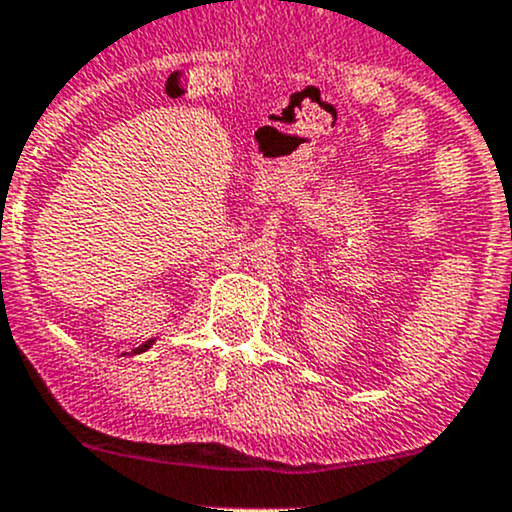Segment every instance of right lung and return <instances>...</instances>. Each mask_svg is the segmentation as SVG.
<instances>
[{
  "label": "right lung",
  "instance_id": "1",
  "mask_svg": "<svg viewBox=\"0 0 512 512\" xmlns=\"http://www.w3.org/2000/svg\"><path fill=\"white\" fill-rule=\"evenodd\" d=\"M152 343H154V341H147V343H144V346L134 348V353H144V351H147V348H149V346H152Z\"/></svg>",
  "mask_w": 512,
  "mask_h": 512
}]
</instances>
